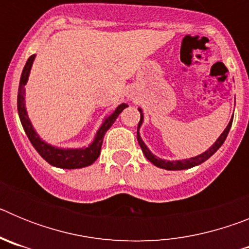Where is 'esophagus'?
<instances>
[{"label":"esophagus","mask_w":249,"mask_h":249,"mask_svg":"<svg viewBox=\"0 0 249 249\" xmlns=\"http://www.w3.org/2000/svg\"><path fill=\"white\" fill-rule=\"evenodd\" d=\"M128 97H132V94H131V93H129V94H128Z\"/></svg>","instance_id":"obj_1"}]
</instances>
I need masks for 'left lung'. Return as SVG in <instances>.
Listing matches in <instances>:
<instances>
[{
    "mask_svg": "<svg viewBox=\"0 0 249 249\" xmlns=\"http://www.w3.org/2000/svg\"><path fill=\"white\" fill-rule=\"evenodd\" d=\"M138 111L141 112V120H140V123H138V128H137V140H138V143H140L141 148H142V152H143V155L146 156V158L149 160V162H151V163H153L155 166L160 167V168L168 169V171H181V169H188V168H192V167L198 166V164L203 163L204 160H208V158H210L213 153H215V151H217V149H218L222 144H223V142L226 141V138H227L228 132H230L231 126H232V121H233V117H232V120H231L230 123H228V126L226 127V129L223 131V133L219 136L218 140L215 141L214 144H213L212 147H210V148L207 149L206 152H203L202 155L196 156V157H192V158H188V160H160V158L156 157V156L153 155V153H152L148 148H147V146L144 144V142L142 141V138H141L138 129H140L141 124H142V122H143V114H142V109L141 108H138Z\"/></svg>",
    "mask_w": 249,
    "mask_h": 249,
    "instance_id": "8db88e82",
    "label": "left lung"
}]
</instances>
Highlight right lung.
<instances>
[{
    "label": "right lung",
    "mask_w": 249,
    "mask_h": 249,
    "mask_svg": "<svg viewBox=\"0 0 249 249\" xmlns=\"http://www.w3.org/2000/svg\"><path fill=\"white\" fill-rule=\"evenodd\" d=\"M36 54H32L30 58L27 59L23 71L21 74V80H19V87H18V96H17V109H18V116L21 120L22 127L25 129L26 135H27L28 140L32 143L39 156L45 160H47L48 163L52 164L58 168H66V169H76V168H82V167H87L92 164L94 160H97L98 156L101 153V147H102L103 137H105L106 132L108 131L109 127L113 124V122L117 120L118 114L123 111V109L128 107V105L122 103L114 109L113 113L111 116L106 118L103 121L102 126L96 133L93 142L89 144V147L85 148H57L54 146L46 143L45 141L39 138L37 135L36 131L34 129V126L31 123L30 118H28L27 111L25 107V85L27 83L28 76H30L31 67L35 61Z\"/></svg>",
    "instance_id": "1"
}]
</instances>
